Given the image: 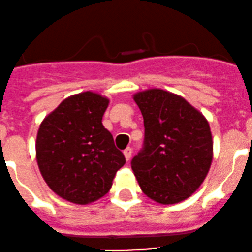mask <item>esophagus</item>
Here are the masks:
<instances>
[{
  "instance_id": "1",
  "label": "esophagus",
  "mask_w": 252,
  "mask_h": 252,
  "mask_svg": "<svg viewBox=\"0 0 252 252\" xmlns=\"http://www.w3.org/2000/svg\"><path fill=\"white\" fill-rule=\"evenodd\" d=\"M123 154H124V157H126V161H129V159H130V157H131V149H130V147H126V149L123 151Z\"/></svg>"
}]
</instances>
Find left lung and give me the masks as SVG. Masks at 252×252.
<instances>
[{
	"mask_svg": "<svg viewBox=\"0 0 252 252\" xmlns=\"http://www.w3.org/2000/svg\"><path fill=\"white\" fill-rule=\"evenodd\" d=\"M144 117V150L131 169L142 192L161 205L184 201L210 171L213 140L204 114L184 97L162 89L133 95Z\"/></svg>",
	"mask_w": 252,
	"mask_h": 252,
	"instance_id": "1",
	"label": "left lung"
}]
</instances>
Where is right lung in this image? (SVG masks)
<instances>
[{
  "instance_id": "right-lung-1",
  "label": "right lung",
  "mask_w": 252,
  "mask_h": 252,
  "mask_svg": "<svg viewBox=\"0 0 252 252\" xmlns=\"http://www.w3.org/2000/svg\"><path fill=\"white\" fill-rule=\"evenodd\" d=\"M110 98L84 91L64 98L37 130L36 161L51 190L77 205H88L110 191L124 155L102 124Z\"/></svg>"
}]
</instances>
